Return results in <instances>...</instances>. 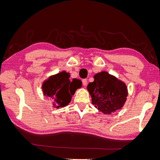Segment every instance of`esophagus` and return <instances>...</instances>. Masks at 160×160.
I'll return each mask as SVG.
<instances>
[{
	"label": "esophagus",
	"mask_w": 160,
	"mask_h": 160,
	"mask_svg": "<svg viewBox=\"0 0 160 160\" xmlns=\"http://www.w3.org/2000/svg\"><path fill=\"white\" fill-rule=\"evenodd\" d=\"M82 82H83V85L84 86H86L87 84H88V80H87L86 79L82 80Z\"/></svg>",
	"instance_id": "esophagus-1"
}]
</instances>
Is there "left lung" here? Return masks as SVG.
Wrapping results in <instances>:
<instances>
[{
  "mask_svg": "<svg viewBox=\"0 0 160 160\" xmlns=\"http://www.w3.org/2000/svg\"><path fill=\"white\" fill-rule=\"evenodd\" d=\"M92 104L101 112L110 114L123 107L128 96L127 87L116 77L103 71L94 76L87 87Z\"/></svg>",
  "mask_w": 160,
  "mask_h": 160,
  "instance_id": "8db88e82",
  "label": "left lung"
}]
</instances>
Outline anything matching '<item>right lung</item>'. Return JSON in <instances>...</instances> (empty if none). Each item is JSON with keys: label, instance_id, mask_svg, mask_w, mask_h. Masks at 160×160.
<instances>
[{"label": "right lung", "instance_id": "1", "mask_svg": "<svg viewBox=\"0 0 160 160\" xmlns=\"http://www.w3.org/2000/svg\"><path fill=\"white\" fill-rule=\"evenodd\" d=\"M69 73L62 71L54 76L50 77L42 85L45 95L52 98L53 107L62 108L68 105L77 88L81 85V81L69 79Z\"/></svg>", "mask_w": 160, "mask_h": 160}]
</instances>
